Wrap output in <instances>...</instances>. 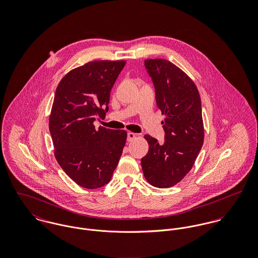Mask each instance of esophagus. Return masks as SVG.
Wrapping results in <instances>:
<instances>
[{
    "instance_id": "1",
    "label": "esophagus",
    "mask_w": 258,
    "mask_h": 258,
    "mask_svg": "<svg viewBox=\"0 0 258 258\" xmlns=\"http://www.w3.org/2000/svg\"><path fill=\"white\" fill-rule=\"evenodd\" d=\"M136 137H137V135H136L135 133H132V132H128V133H127V141H128V142L133 141Z\"/></svg>"
}]
</instances>
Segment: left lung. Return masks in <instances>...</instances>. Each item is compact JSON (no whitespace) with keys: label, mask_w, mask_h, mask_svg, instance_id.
I'll list each match as a JSON object with an SVG mask.
<instances>
[{"label":"left lung","mask_w":258,"mask_h":258,"mask_svg":"<svg viewBox=\"0 0 258 258\" xmlns=\"http://www.w3.org/2000/svg\"><path fill=\"white\" fill-rule=\"evenodd\" d=\"M144 63L155 87L157 106L165 115V142L145 135L149 151L141 165L148 183L165 188L184 179L202 149V102L194 81L171 61L155 58Z\"/></svg>","instance_id":"1"}]
</instances>
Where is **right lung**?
Instances as JSON below:
<instances>
[{
	"label": "right lung",
	"instance_id": "add662e5",
	"mask_svg": "<svg viewBox=\"0 0 258 258\" xmlns=\"http://www.w3.org/2000/svg\"><path fill=\"white\" fill-rule=\"evenodd\" d=\"M125 60H94L76 68L58 83L49 116L54 156L76 184L98 188L110 182L126 143L127 132L100 126L110 92Z\"/></svg>",
	"mask_w": 258,
	"mask_h": 258
}]
</instances>
